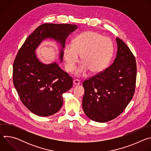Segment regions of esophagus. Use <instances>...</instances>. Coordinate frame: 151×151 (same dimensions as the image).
Returning a JSON list of instances; mask_svg holds the SVG:
<instances>
[{"instance_id": "1", "label": "esophagus", "mask_w": 151, "mask_h": 151, "mask_svg": "<svg viewBox=\"0 0 151 151\" xmlns=\"http://www.w3.org/2000/svg\"><path fill=\"white\" fill-rule=\"evenodd\" d=\"M80 81L79 79H74L73 80V85H79L80 84Z\"/></svg>"}]
</instances>
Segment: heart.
Masks as SVG:
<instances>
[{"instance_id":"b5f03b06","label":"heart","mask_w":151,"mask_h":151,"mask_svg":"<svg viewBox=\"0 0 151 151\" xmlns=\"http://www.w3.org/2000/svg\"><path fill=\"white\" fill-rule=\"evenodd\" d=\"M114 50L112 40L96 32L87 31L78 35L73 40V44L67 45L64 49L66 69L74 71L79 56L82 61L76 75L80 76L88 70L91 73H99L108 66Z\"/></svg>"}]
</instances>
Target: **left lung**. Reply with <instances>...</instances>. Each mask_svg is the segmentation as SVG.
I'll list each match as a JSON object with an SVG mask.
<instances>
[{
  "mask_svg": "<svg viewBox=\"0 0 151 151\" xmlns=\"http://www.w3.org/2000/svg\"><path fill=\"white\" fill-rule=\"evenodd\" d=\"M118 51L111 66L82 85V108L90 119L105 122L118 116L132 99L136 88L137 67L132 52L119 37Z\"/></svg>",
  "mask_w": 151,
  "mask_h": 151,
  "instance_id": "8db88e82",
  "label": "left lung"
}]
</instances>
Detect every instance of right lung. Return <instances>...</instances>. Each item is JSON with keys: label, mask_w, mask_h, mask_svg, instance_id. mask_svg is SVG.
<instances>
[{"label": "right lung", "mask_w": 151, "mask_h": 151, "mask_svg": "<svg viewBox=\"0 0 151 151\" xmlns=\"http://www.w3.org/2000/svg\"><path fill=\"white\" fill-rule=\"evenodd\" d=\"M77 29L70 24H43L26 39L14 60V87L23 104L37 116H48L60 109L62 95L72 87L73 79L57 63L45 64L39 61L35 50L42 40L52 38L61 46L62 61L66 39Z\"/></svg>", "instance_id": "add662e5"}]
</instances>
